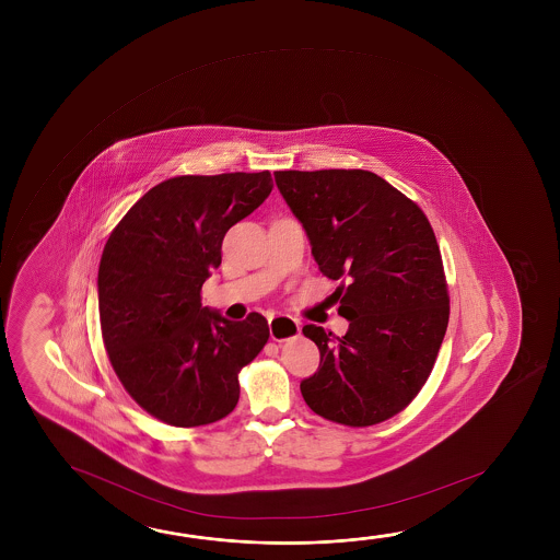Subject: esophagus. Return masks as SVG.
<instances>
[{
    "instance_id": "obj_1",
    "label": "esophagus",
    "mask_w": 560,
    "mask_h": 560,
    "mask_svg": "<svg viewBox=\"0 0 560 560\" xmlns=\"http://www.w3.org/2000/svg\"><path fill=\"white\" fill-rule=\"evenodd\" d=\"M269 334L273 341L294 338L301 334V322L287 316V314H273V316H269Z\"/></svg>"
}]
</instances>
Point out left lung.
I'll use <instances>...</instances> for the list:
<instances>
[{
	"label": "left lung",
	"instance_id": "1",
	"mask_svg": "<svg viewBox=\"0 0 560 560\" xmlns=\"http://www.w3.org/2000/svg\"><path fill=\"white\" fill-rule=\"evenodd\" d=\"M318 269L346 281L331 294L348 331L303 334L320 365L301 381L304 402L363 428L400 412L428 381L450 322L440 246L416 202L365 170L276 172Z\"/></svg>",
	"mask_w": 560,
	"mask_h": 560
}]
</instances>
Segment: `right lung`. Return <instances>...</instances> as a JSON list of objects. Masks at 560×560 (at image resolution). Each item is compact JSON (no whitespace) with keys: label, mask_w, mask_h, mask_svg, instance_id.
Listing matches in <instances>:
<instances>
[{"label":"right lung","mask_w":560,"mask_h":560,"mask_svg":"<svg viewBox=\"0 0 560 560\" xmlns=\"http://www.w3.org/2000/svg\"><path fill=\"white\" fill-rule=\"evenodd\" d=\"M273 189L269 172L182 175L152 187L103 249L97 296L103 343L120 383L158 420L195 428L238 404L240 369L264 349L267 320L202 306L222 240Z\"/></svg>","instance_id":"obj_1"}]
</instances>
